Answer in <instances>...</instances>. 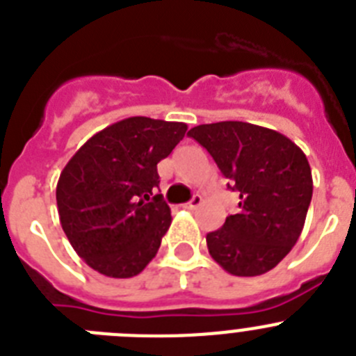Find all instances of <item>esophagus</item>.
<instances>
[{
	"mask_svg": "<svg viewBox=\"0 0 356 356\" xmlns=\"http://www.w3.org/2000/svg\"><path fill=\"white\" fill-rule=\"evenodd\" d=\"M201 203H203V197H201L200 194H194V196H193V200L188 201L187 205H185V209H188V210H196L197 207L201 205Z\"/></svg>",
	"mask_w": 356,
	"mask_h": 356,
	"instance_id": "obj_1",
	"label": "esophagus"
}]
</instances>
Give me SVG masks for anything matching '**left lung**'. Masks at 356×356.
<instances>
[{
    "label": "left lung",
    "instance_id": "1",
    "mask_svg": "<svg viewBox=\"0 0 356 356\" xmlns=\"http://www.w3.org/2000/svg\"><path fill=\"white\" fill-rule=\"evenodd\" d=\"M188 137L216 160L238 193V213L207 235L212 259L234 276L271 271L292 250L312 200V171L289 137L251 122L200 124Z\"/></svg>",
    "mask_w": 356,
    "mask_h": 356
}]
</instances>
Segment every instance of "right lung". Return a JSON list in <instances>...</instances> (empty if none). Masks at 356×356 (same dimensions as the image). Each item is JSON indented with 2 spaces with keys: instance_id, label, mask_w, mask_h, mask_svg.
I'll use <instances>...</instances> for the list:
<instances>
[{
  "instance_id": "obj_1",
  "label": "right lung",
  "mask_w": 356,
  "mask_h": 356,
  "mask_svg": "<svg viewBox=\"0 0 356 356\" xmlns=\"http://www.w3.org/2000/svg\"><path fill=\"white\" fill-rule=\"evenodd\" d=\"M185 122L128 118L92 135L56 184L60 225L94 271L131 278L153 260L171 225L156 163L185 137Z\"/></svg>"
}]
</instances>
